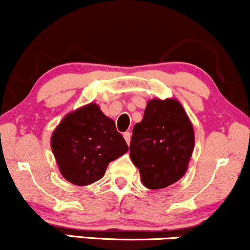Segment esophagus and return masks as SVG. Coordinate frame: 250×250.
Returning <instances> with one entry per match:
<instances>
[{
  "label": "esophagus",
  "mask_w": 250,
  "mask_h": 250,
  "mask_svg": "<svg viewBox=\"0 0 250 250\" xmlns=\"http://www.w3.org/2000/svg\"><path fill=\"white\" fill-rule=\"evenodd\" d=\"M124 139H125V142L127 143V145L130 144V142H131V133L130 132H125L124 133Z\"/></svg>",
  "instance_id": "esophagus-1"
}]
</instances>
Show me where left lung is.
I'll return each instance as SVG.
<instances>
[{
	"mask_svg": "<svg viewBox=\"0 0 250 250\" xmlns=\"http://www.w3.org/2000/svg\"><path fill=\"white\" fill-rule=\"evenodd\" d=\"M195 133L182 104L175 98L147 102L144 117L133 127L131 161L148 189H164L186 175Z\"/></svg>",
	"mask_w": 250,
	"mask_h": 250,
	"instance_id": "1",
	"label": "left lung"
}]
</instances>
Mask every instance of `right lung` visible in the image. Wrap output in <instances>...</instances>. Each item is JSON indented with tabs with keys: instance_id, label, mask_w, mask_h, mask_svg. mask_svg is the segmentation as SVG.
I'll list each match as a JSON object with an SVG mask.
<instances>
[{
	"instance_id": "obj_1",
	"label": "right lung",
	"mask_w": 250,
	"mask_h": 250,
	"mask_svg": "<svg viewBox=\"0 0 250 250\" xmlns=\"http://www.w3.org/2000/svg\"><path fill=\"white\" fill-rule=\"evenodd\" d=\"M50 147L62 177L79 187L103 178L108 164L128 150L113 120L94 103L63 117L53 131Z\"/></svg>"
}]
</instances>
